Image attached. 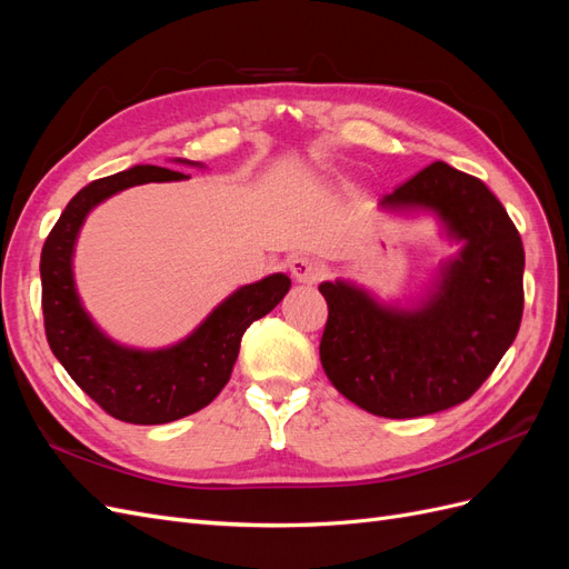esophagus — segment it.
<instances>
[{
  "mask_svg": "<svg viewBox=\"0 0 569 569\" xmlns=\"http://www.w3.org/2000/svg\"><path fill=\"white\" fill-rule=\"evenodd\" d=\"M289 272L295 274L297 282H303V284H313L320 280L322 274V268L318 266V261H313L311 256H295L289 261Z\"/></svg>",
  "mask_w": 569,
  "mask_h": 569,
  "instance_id": "obj_1",
  "label": "esophagus"
}]
</instances>
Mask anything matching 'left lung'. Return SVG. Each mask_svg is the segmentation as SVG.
Here are the masks:
<instances>
[{"instance_id":"left-lung-1","label":"left lung","mask_w":569,"mask_h":569,"mask_svg":"<svg viewBox=\"0 0 569 569\" xmlns=\"http://www.w3.org/2000/svg\"><path fill=\"white\" fill-rule=\"evenodd\" d=\"M377 209L435 216L460 249L406 308L349 280L322 282L330 313L320 363L335 389L372 416H429L468 401L518 337L522 239L485 182L443 161L382 197Z\"/></svg>"}]
</instances>
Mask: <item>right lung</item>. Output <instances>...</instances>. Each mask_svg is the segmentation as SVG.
Listing matches in <instances>:
<instances>
[{
  "instance_id": "add662e5",
  "label": "right lung",
  "mask_w": 569,
  "mask_h": 569,
  "mask_svg": "<svg viewBox=\"0 0 569 569\" xmlns=\"http://www.w3.org/2000/svg\"><path fill=\"white\" fill-rule=\"evenodd\" d=\"M176 163L199 166L187 159ZM184 173L161 166H132L82 187L49 232L42 258V313L51 353L73 382L109 416L132 425H163L209 406L228 385L247 327L268 316L291 287L272 272L234 289L184 339L163 349H132L111 339L84 311L76 289L73 253L94 206L128 187L178 182Z\"/></svg>"
}]
</instances>
